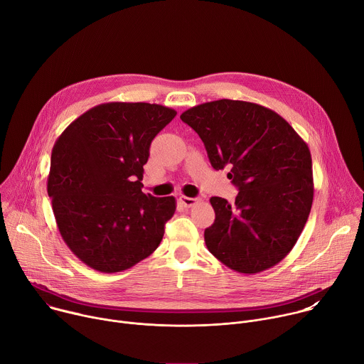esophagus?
I'll return each mask as SVG.
<instances>
[{
    "label": "esophagus",
    "mask_w": 364,
    "mask_h": 364,
    "mask_svg": "<svg viewBox=\"0 0 364 364\" xmlns=\"http://www.w3.org/2000/svg\"><path fill=\"white\" fill-rule=\"evenodd\" d=\"M180 201H181V204H183L184 207H191V205L197 204L200 200L196 198V197H186V196H181V197H180Z\"/></svg>",
    "instance_id": "1"
}]
</instances>
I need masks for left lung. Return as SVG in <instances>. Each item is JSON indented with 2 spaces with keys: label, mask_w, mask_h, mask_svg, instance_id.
Masks as SVG:
<instances>
[{
  "label": "left lung",
  "mask_w": 364,
  "mask_h": 364,
  "mask_svg": "<svg viewBox=\"0 0 364 364\" xmlns=\"http://www.w3.org/2000/svg\"><path fill=\"white\" fill-rule=\"evenodd\" d=\"M204 142L215 170L230 168L239 188L232 205L212 197L215 223L204 230L209 252L228 268L257 274L279 264L296 243L314 197L306 142L277 112L220 99L180 115Z\"/></svg>",
  "instance_id": "obj_1"
}]
</instances>
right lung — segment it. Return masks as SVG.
Listing matches in <instances>:
<instances>
[{
	"mask_svg": "<svg viewBox=\"0 0 364 364\" xmlns=\"http://www.w3.org/2000/svg\"><path fill=\"white\" fill-rule=\"evenodd\" d=\"M176 115L157 103H100L56 139L47 193L65 243L89 268L129 269L161 243L177 203L144 194L141 180L151 141Z\"/></svg>",
	"mask_w": 364,
	"mask_h": 364,
	"instance_id": "1",
	"label": "right lung"
}]
</instances>
